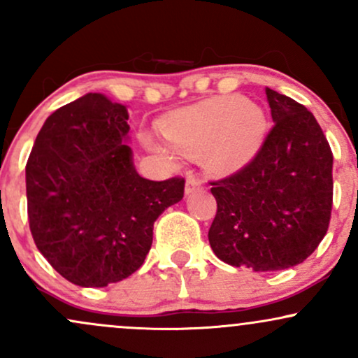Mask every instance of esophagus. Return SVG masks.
<instances>
[{"label": "esophagus", "mask_w": 358, "mask_h": 358, "mask_svg": "<svg viewBox=\"0 0 358 358\" xmlns=\"http://www.w3.org/2000/svg\"><path fill=\"white\" fill-rule=\"evenodd\" d=\"M202 188H203V183L199 176L196 175L188 176L187 183H185V193H187V195H190V193H195V192H200Z\"/></svg>", "instance_id": "obj_1"}]
</instances>
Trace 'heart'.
<instances>
[{
    "label": "heart",
    "mask_w": 358,
    "mask_h": 358,
    "mask_svg": "<svg viewBox=\"0 0 358 358\" xmlns=\"http://www.w3.org/2000/svg\"><path fill=\"white\" fill-rule=\"evenodd\" d=\"M268 119L264 110L242 96L215 97L168 116L162 131L171 148L151 136L143 141L155 153L178 159L205 151V162L215 171L231 173L249 163L264 143Z\"/></svg>",
    "instance_id": "heart-1"
}]
</instances>
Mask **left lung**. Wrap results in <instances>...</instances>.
Returning a JSON list of instances; mask_svg holds the SVG:
<instances>
[{
  "label": "left lung",
  "mask_w": 358,
  "mask_h": 358,
  "mask_svg": "<svg viewBox=\"0 0 358 358\" xmlns=\"http://www.w3.org/2000/svg\"><path fill=\"white\" fill-rule=\"evenodd\" d=\"M274 126L239 171L210 182L217 200L208 242L236 268L281 271L301 264L328 231L334 155L305 106L266 89Z\"/></svg>",
  "instance_id": "1"
}]
</instances>
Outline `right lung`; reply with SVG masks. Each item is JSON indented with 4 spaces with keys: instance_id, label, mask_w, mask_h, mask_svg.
<instances>
[{
    "instance_id": "right-lung-1",
    "label": "right lung",
    "mask_w": 358,
    "mask_h": 358,
    "mask_svg": "<svg viewBox=\"0 0 358 358\" xmlns=\"http://www.w3.org/2000/svg\"><path fill=\"white\" fill-rule=\"evenodd\" d=\"M126 106L89 92L47 117L27 162L34 241L60 276L104 287L141 268L155 220L183 199L180 176L138 175Z\"/></svg>"
}]
</instances>
